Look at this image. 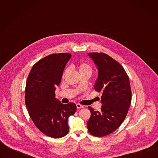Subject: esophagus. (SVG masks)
Here are the masks:
<instances>
[{
  "instance_id": "obj_1",
  "label": "esophagus",
  "mask_w": 158,
  "mask_h": 158,
  "mask_svg": "<svg viewBox=\"0 0 158 158\" xmlns=\"http://www.w3.org/2000/svg\"><path fill=\"white\" fill-rule=\"evenodd\" d=\"M76 106H77V109H81V108H83L84 107V106L80 104H76Z\"/></svg>"
}]
</instances>
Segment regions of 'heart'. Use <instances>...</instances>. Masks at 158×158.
Segmentation results:
<instances>
[{"label": "heart", "mask_w": 158, "mask_h": 158, "mask_svg": "<svg viewBox=\"0 0 158 158\" xmlns=\"http://www.w3.org/2000/svg\"><path fill=\"white\" fill-rule=\"evenodd\" d=\"M77 69H79V73H80L81 74H83V73H87V72L92 73V71H93L92 67L89 64H88L87 63H85V62H80V63H79L77 65ZM68 71H69V69L67 68L64 71L63 76H64L65 75V74Z\"/></svg>", "instance_id": "heart-1"}]
</instances>
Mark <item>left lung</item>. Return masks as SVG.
Returning a JSON list of instances; mask_svg holds the SVG:
<instances>
[{
	"label": "left lung",
	"mask_w": 158,
	"mask_h": 158,
	"mask_svg": "<svg viewBox=\"0 0 158 158\" xmlns=\"http://www.w3.org/2000/svg\"><path fill=\"white\" fill-rule=\"evenodd\" d=\"M98 69L95 91L102 93L100 111L91 106V117L87 122L89 133L103 137L116 131L124 121L131 102L129 77L123 67L116 60L102 52L88 54Z\"/></svg>",
	"instance_id": "1"
}]
</instances>
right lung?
Wrapping results in <instances>:
<instances>
[{"label": "right lung", "instance_id": "obj_1", "mask_svg": "<svg viewBox=\"0 0 158 158\" xmlns=\"http://www.w3.org/2000/svg\"><path fill=\"white\" fill-rule=\"evenodd\" d=\"M71 54L49 55L37 62L27 77L25 102L29 114L35 126L46 136L60 138L68 133V118L76 110L73 102L62 104L55 98Z\"/></svg>", "mask_w": 158, "mask_h": 158}]
</instances>
